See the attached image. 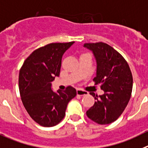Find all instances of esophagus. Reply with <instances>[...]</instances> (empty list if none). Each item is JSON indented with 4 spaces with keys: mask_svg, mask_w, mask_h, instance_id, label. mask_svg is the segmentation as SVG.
I'll return each mask as SVG.
<instances>
[{
    "mask_svg": "<svg viewBox=\"0 0 148 148\" xmlns=\"http://www.w3.org/2000/svg\"><path fill=\"white\" fill-rule=\"evenodd\" d=\"M77 95H79V96H84L88 94V92H87V91H86V90H81V89H77Z\"/></svg>",
    "mask_w": 148,
    "mask_h": 148,
    "instance_id": "esophagus-1",
    "label": "esophagus"
}]
</instances>
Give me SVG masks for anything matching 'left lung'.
Instances as JSON below:
<instances>
[{
  "label": "left lung",
  "instance_id": "obj_1",
  "mask_svg": "<svg viewBox=\"0 0 148 148\" xmlns=\"http://www.w3.org/2000/svg\"><path fill=\"white\" fill-rule=\"evenodd\" d=\"M84 47L93 51L97 60L95 85L101 84L104 94L97 96L94 106L86 111L89 119L99 125L116 120L123 113L131 97L133 76L125 59L116 50L102 42L85 43Z\"/></svg>",
  "mask_w": 148,
  "mask_h": 148
}]
</instances>
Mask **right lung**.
<instances>
[{"label": "right lung", "mask_w": 148, "mask_h": 148, "mask_svg": "<svg viewBox=\"0 0 148 148\" xmlns=\"http://www.w3.org/2000/svg\"><path fill=\"white\" fill-rule=\"evenodd\" d=\"M74 42H52L36 49L21 68L18 84L21 100L32 119L40 125L52 127L60 123L66 115L68 103L77 95L71 86L57 93L51 88V82L60 75L62 55Z\"/></svg>", "instance_id": "add662e5"}]
</instances>
